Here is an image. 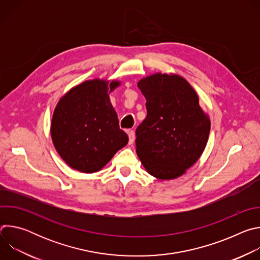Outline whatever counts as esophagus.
<instances>
[{
	"mask_svg": "<svg viewBox=\"0 0 260 260\" xmlns=\"http://www.w3.org/2000/svg\"><path fill=\"white\" fill-rule=\"evenodd\" d=\"M127 135H128V143L133 144L135 142V132L133 129H128L127 131Z\"/></svg>",
	"mask_w": 260,
	"mask_h": 260,
	"instance_id": "esophagus-1",
	"label": "esophagus"
}]
</instances>
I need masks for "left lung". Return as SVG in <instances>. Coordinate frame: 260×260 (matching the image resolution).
<instances>
[{"label":"left lung","mask_w":260,"mask_h":260,"mask_svg":"<svg viewBox=\"0 0 260 260\" xmlns=\"http://www.w3.org/2000/svg\"><path fill=\"white\" fill-rule=\"evenodd\" d=\"M147 117L137 127V154L146 171L160 180L183 175L202 155L211 123L199 96L181 76L157 73L139 81Z\"/></svg>","instance_id":"left-lung-1"}]
</instances>
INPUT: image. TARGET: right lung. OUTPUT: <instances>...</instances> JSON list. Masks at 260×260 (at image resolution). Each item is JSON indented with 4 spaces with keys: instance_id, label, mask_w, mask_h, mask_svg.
<instances>
[{
    "instance_id": "obj_1",
    "label": "right lung",
    "mask_w": 260,
    "mask_h": 260,
    "mask_svg": "<svg viewBox=\"0 0 260 260\" xmlns=\"http://www.w3.org/2000/svg\"><path fill=\"white\" fill-rule=\"evenodd\" d=\"M120 83L85 81L58 102L51 121V138L60 157L73 169L93 173L105 167L127 142L119 128L109 92Z\"/></svg>"
}]
</instances>
